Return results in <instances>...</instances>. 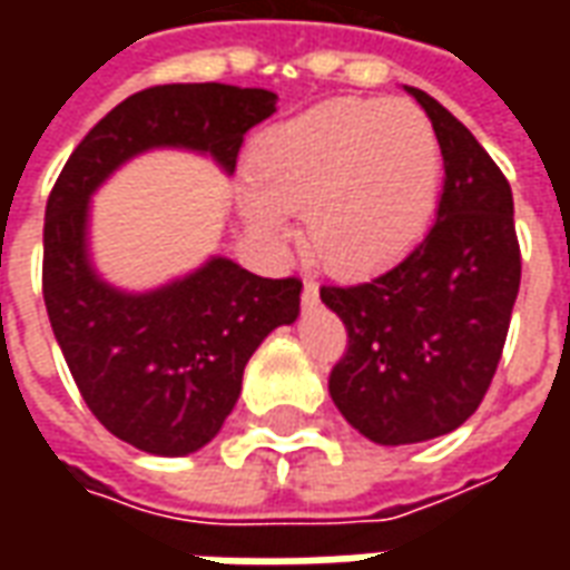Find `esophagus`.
<instances>
[{"label":"esophagus","instance_id":"esophagus-1","mask_svg":"<svg viewBox=\"0 0 570 570\" xmlns=\"http://www.w3.org/2000/svg\"><path fill=\"white\" fill-rule=\"evenodd\" d=\"M317 298H321V293H317V284H314V281H305V286H302V305H305V308H311V305H317Z\"/></svg>","mask_w":570,"mask_h":570}]
</instances>
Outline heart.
Listing matches in <instances>:
<instances>
[{"label": "heart", "instance_id": "obj_1", "mask_svg": "<svg viewBox=\"0 0 570 570\" xmlns=\"http://www.w3.org/2000/svg\"><path fill=\"white\" fill-rule=\"evenodd\" d=\"M244 213L284 240L305 204V240L335 272L400 259L424 232L440 188V142L406 100H335L265 130L247 161Z\"/></svg>", "mask_w": 570, "mask_h": 570}]
</instances>
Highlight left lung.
<instances>
[{
    "instance_id": "8db88e82",
    "label": "left lung",
    "mask_w": 570,
    "mask_h": 570,
    "mask_svg": "<svg viewBox=\"0 0 570 570\" xmlns=\"http://www.w3.org/2000/svg\"><path fill=\"white\" fill-rule=\"evenodd\" d=\"M406 91L428 112L442 151L436 223L394 268L363 284L321 286L347 330L330 396L379 445L436 440L476 412L501 363L522 277L507 176L445 106L419 88Z\"/></svg>"
}]
</instances>
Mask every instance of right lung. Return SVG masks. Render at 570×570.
Wrapping results in <instances>:
<instances>
[{
  "mask_svg": "<svg viewBox=\"0 0 570 570\" xmlns=\"http://www.w3.org/2000/svg\"><path fill=\"white\" fill-rule=\"evenodd\" d=\"M277 94L219 81L158 85L100 118L69 155L45 207L42 296L81 400L149 454L198 452L219 433L262 338L298 317V277H259L225 256L151 293H121L88 259V200L146 149H191L235 174Z\"/></svg>",
  "mask_w": 570,
  "mask_h": 570,
  "instance_id": "add662e5",
  "label": "right lung"
}]
</instances>
